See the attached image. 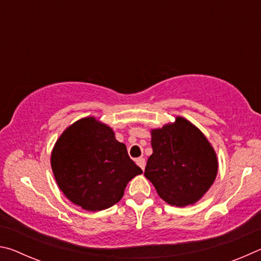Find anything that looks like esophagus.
I'll list each match as a JSON object with an SVG mask.
<instances>
[{"label":"esophagus","mask_w":261,"mask_h":261,"mask_svg":"<svg viewBox=\"0 0 261 261\" xmlns=\"http://www.w3.org/2000/svg\"><path fill=\"white\" fill-rule=\"evenodd\" d=\"M136 163L141 168V169H143V170L145 169V165H146V162H145V159L144 158H138V159H137Z\"/></svg>","instance_id":"1"}]
</instances>
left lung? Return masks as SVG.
Wrapping results in <instances>:
<instances>
[{
  "instance_id": "8db88e82",
  "label": "left lung",
  "mask_w": 261,
  "mask_h": 261,
  "mask_svg": "<svg viewBox=\"0 0 261 261\" xmlns=\"http://www.w3.org/2000/svg\"><path fill=\"white\" fill-rule=\"evenodd\" d=\"M152 155L145 177L171 206L196 204L218 174V158L205 135L184 117L151 130Z\"/></svg>"
}]
</instances>
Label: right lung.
I'll list each match as a JSON object with an SVG mask.
<instances>
[{
  "instance_id": "1",
  "label": "right lung",
  "mask_w": 261,
  "mask_h": 261,
  "mask_svg": "<svg viewBox=\"0 0 261 261\" xmlns=\"http://www.w3.org/2000/svg\"><path fill=\"white\" fill-rule=\"evenodd\" d=\"M50 165L64 196L91 212L120 201L126 184L143 174L112 127L92 116L63 131L51 151Z\"/></svg>"
}]
</instances>
